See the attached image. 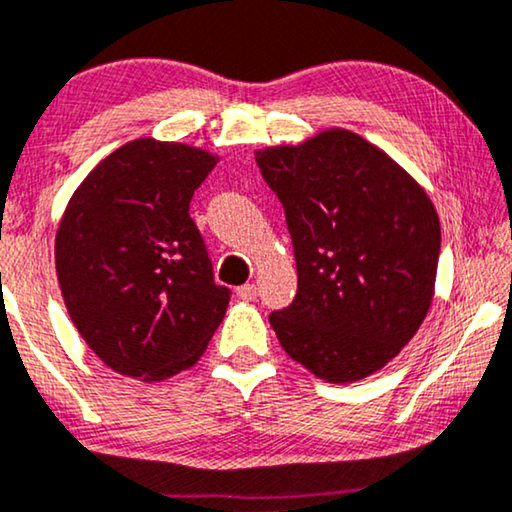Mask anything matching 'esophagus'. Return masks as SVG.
I'll return each instance as SVG.
<instances>
[{
	"mask_svg": "<svg viewBox=\"0 0 512 512\" xmlns=\"http://www.w3.org/2000/svg\"><path fill=\"white\" fill-rule=\"evenodd\" d=\"M236 296H239L241 301H255L257 299V287L255 285H241L239 289H236Z\"/></svg>",
	"mask_w": 512,
	"mask_h": 512,
	"instance_id": "obj_1",
	"label": "esophagus"
}]
</instances>
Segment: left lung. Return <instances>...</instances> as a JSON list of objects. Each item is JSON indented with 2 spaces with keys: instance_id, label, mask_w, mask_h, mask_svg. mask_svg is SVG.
I'll return each mask as SVG.
<instances>
[{
  "instance_id": "left-lung-1",
  "label": "left lung",
  "mask_w": 512,
  "mask_h": 512,
  "mask_svg": "<svg viewBox=\"0 0 512 512\" xmlns=\"http://www.w3.org/2000/svg\"><path fill=\"white\" fill-rule=\"evenodd\" d=\"M255 160L285 209L299 276L294 301L269 315L282 349L331 384L370 377L430 310L437 209L407 170L345 128Z\"/></svg>"
}]
</instances>
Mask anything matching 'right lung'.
Instances as JSON below:
<instances>
[{
	"label": "right lung",
	"mask_w": 512,
	"mask_h": 512,
	"mask_svg": "<svg viewBox=\"0 0 512 512\" xmlns=\"http://www.w3.org/2000/svg\"><path fill=\"white\" fill-rule=\"evenodd\" d=\"M218 158L140 137L75 190L55 239L75 329L114 372L163 381L200 361L230 289L216 285L190 200Z\"/></svg>",
	"instance_id": "right-lung-1"
}]
</instances>
